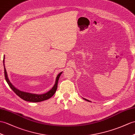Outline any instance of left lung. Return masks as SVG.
Returning <instances> with one entry per match:
<instances>
[{
	"mask_svg": "<svg viewBox=\"0 0 135 135\" xmlns=\"http://www.w3.org/2000/svg\"><path fill=\"white\" fill-rule=\"evenodd\" d=\"M85 100H86V101H88V102H91L90 101H89V100H87V99H86V98H83Z\"/></svg>",
	"mask_w": 135,
	"mask_h": 135,
	"instance_id": "left-lung-1",
	"label": "left lung"
}]
</instances>
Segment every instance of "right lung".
I'll use <instances>...</instances> for the list:
<instances>
[{
	"label": "right lung",
	"mask_w": 135,
	"mask_h": 135,
	"mask_svg": "<svg viewBox=\"0 0 135 135\" xmlns=\"http://www.w3.org/2000/svg\"><path fill=\"white\" fill-rule=\"evenodd\" d=\"M4 58L5 57L4 55V57H3V66H4V76H5L6 80L7 81V84H8L9 86L10 87L11 89L14 91V93H15V94L17 95V96H18L19 97L21 98L22 99L24 100L25 101H29V102H32V103H38V102H41L44 100H48L49 98H51L54 94L57 89L58 82L59 80V78H60V75L62 73V71L57 75V76L56 77V80H55V84L54 85L53 87H52L50 90L48 91L47 92H46V93L38 94L26 92V91H21L20 90L18 89L17 88H16L15 86H14V85H13L11 83V82L9 81L7 73V71H6L5 65H4Z\"/></svg>",
	"instance_id": "1"
}]
</instances>
